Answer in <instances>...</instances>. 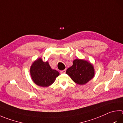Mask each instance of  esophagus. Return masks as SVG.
Here are the masks:
<instances>
[{"instance_id": "esophagus-1", "label": "esophagus", "mask_w": 123, "mask_h": 123, "mask_svg": "<svg viewBox=\"0 0 123 123\" xmlns=\"http://www.w3.org/2000/svg\"><path fill=\"white\" fill-rule=\"evenodd\" d=\"M66 69H64V70H61L60 71V73H61V74H64L66 73Z\"/></svg>"}]
</instances>
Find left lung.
<instances>
[{
  "label": "left lung",
  "mask_w": 123,
  "mask_h": 123,
  "mask_svg": "<svg viewBox=\"0 0 123 123\" xmlns=\"http://www.w3.org/2000/svg\"><path fill=\"white\" fill-rule=\"evenodd\" d=\"M66 74L75 83L83 85L94 76V69L92 64L88 62L76 59L73 61V66L67 69Z\"/></svg>",
  "instance_id": "left-lung-1"
}]
</instances>
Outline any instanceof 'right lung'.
<instances>
[{
    "instance_id": "obj_1",
    "label": "right lung",
    "mask_w": 123,
    "mask_h": 123,
    "mask_svg": "<svg viewBox=\"0 0 123 123\" xmlns=\"http://www.w3.org/2000/svg\"><path fill=\"white\" fill-rule=\"evenodd\" d=\"M30 73L33 81L37 86L47 87L54 83L59 73L51 68L48 62L40 58L32 64Z\"/></svg>"
}]
</instances>
